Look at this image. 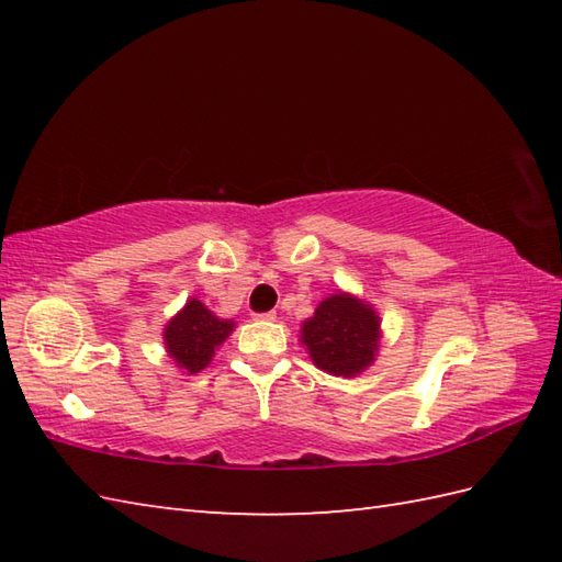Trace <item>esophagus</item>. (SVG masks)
<instances>
[{
	"label": "esophagus",
	"instance_id": "esophagus-1",
	"mask_svg": "<svg viewBox=\"0 0 562 562\" xmlns=\"http://www.w3.org/2000/svg\"><path fill=\"white\" fill-rule=\"evenodd\" d=\"M274 316H278L274 312H260V314H254V318H258V321H272Z\"/></svg>",
	"mask_w": 562,
	"mask_h": 562
}]
</instances>
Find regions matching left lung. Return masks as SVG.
<instances>
[{
	"label": "left lung",
	"instance_id": "left-lung-1",
	"mask_svg": "<svg viewBox=\"0 0 562 562\" xmlns=\"http://www.w3.org/2000/svg\"><path fill=\"white\" fill-rule=\"evenodd\" d=\"M379 316L350 294L321 302L302 328V342L316 367L336 376H355L374 362Z\"/></svg>",
	"mask_w": 562,
	"mask_h": 562
}]
</instances>
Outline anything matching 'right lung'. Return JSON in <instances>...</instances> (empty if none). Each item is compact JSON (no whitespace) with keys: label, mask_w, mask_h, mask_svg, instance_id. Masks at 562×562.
Returning a JSON list of instances; mask_svg holds the SVG:
<instances>
[{"label":"right lung","mask_w":562,"mask_h":562,"mask_svg":"<svg viewBox=\"0 0 562 562\" xmlns=\"http://www.w3.org/2000/svg\"><path fill=\"white\" fill-rule=\"evenodd\" d=\"M232 330V321L212 316L205 304L190 300L183 312L169 321V326L164 330V340L166 350H169L178 367L195 374L210 364L214 348L222 345Z\"/></svg>","instance_id":"obj_1"}]
</instances>
